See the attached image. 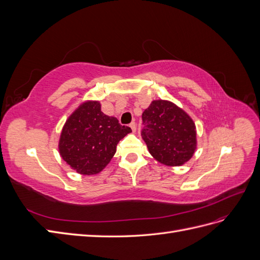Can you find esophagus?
<instances>
[{
	"label": "esophagus",
	"instance_id": "esophagus-1",
	"mask_svg": "<svg viewBox=\"0 0 260 260\" xmlns=\"http://www.w3.org/2000/svg\"><path fill=\"white\" fill-rule=\"evenodd\" d=\"M130 128L132 129L133 132H136V131H137V123H136L135 121H132V122L130 123Z\"/></svg>",
	"mask_w": 260,
	"mask_h": 260
}]
</instances>
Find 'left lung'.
<instances>
[{"mask_svg":"<svg viewBox=\"0 0 260 260\" xmlns=\"http://www.w3.org/2000/svg\"><path fill=\"white\" fill-rule=\"evenodd\" d=\"M141 136L148 152L167 166H181L196 149V130L191 117L168 101H153L142 114Z\"/></svg>","mask_w":260,"mask_h":260,"instance_id":"left-lung-1","label":"left lung"}]
</instances>
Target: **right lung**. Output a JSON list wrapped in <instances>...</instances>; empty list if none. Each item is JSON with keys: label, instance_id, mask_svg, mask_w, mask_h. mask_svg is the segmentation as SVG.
I'll list each match as a JSON object with an SVG mask.
<instances>
[{"label": "right lung", "instance_id": "obj_1", "mask_svg": "<svg viewBox=\"0 0 260 260\" xmlns=\"http://www.w3.org/2000/svg\"><path fill=\"white\" fill-rule=\"evenodd\" d=\"M131 132L115 117L101 111L99 102H86L70 116L59 139V154L81 175L103 170L116 153V146Z\"/></svg>", "mask_w": 260, "mask_h": 260}]
</instances>
